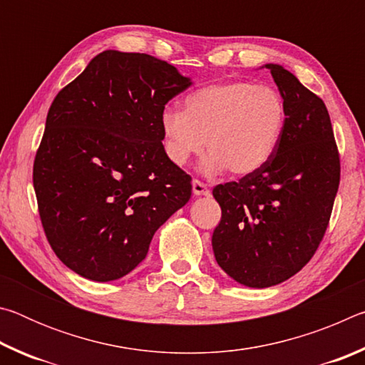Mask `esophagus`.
I'll return each mask as SVG.
<instances>
[{
	"label": "esophagus",
	"mask_w": 365,
	"mask_h": 365,
	"mask_svg": "<svg viewBox=\"0 0 365 365\" xmlns=\"http://www.w3.org/2000/svg\"><path fill=\"white\" fill-rule=\"evenodd\" d=\"M191 185H193V193L196 196H206V195H209V188H207L206 183H202L200 180H193V182H191Z\"/></svg>",
	"instance_id": "obj_1"
}]
</instances>
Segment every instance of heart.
I'll return each mask as SVG.
<instances>
[{"label":"heart","instance_id":"heart-1","mask_svg":"<svg viewBox=\"0 0 365 365\" xmlns=\"http://www.w3.org/2000/svg\"><path fill=\"white\" fill-rule=\"evenodd\" d=\"M287 110L279 91L248 80L209 85L190 93L183 110L160 115L164 153L182 168L206 148L201 168L207 174L228 169L246 177L274 156L285 127Z\"/></svg>","mask_w":365,"mask_h":365}]
</instances>
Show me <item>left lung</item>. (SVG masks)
Instances as JSON below:
<instances>
[{
	"mask_svg": "<svg viewBox=\"0 0 365 365\" xmlns=\"http://www.w3.org/2000/svg\"><path fill=\"white\" fill-rule=\"evenodd\" d=\"M264 67L285 103L280 143L262 169L212 190L222 209L212 233L215 261L251 288L279 285L311 261L339 185V156L324 101L285 67Z\"/></svg>",
	"mask_w": 365,
	"mask_h": 365,
	"instance_id": "8db88e82",
	"label": "left lung"
}]
</instances>
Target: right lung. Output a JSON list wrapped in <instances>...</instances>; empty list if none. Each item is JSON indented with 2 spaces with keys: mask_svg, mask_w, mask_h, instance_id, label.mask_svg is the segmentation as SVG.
Returning <instances> with one entry per match:
<instances>
[{
  "mask_svg": "<svg viewBox=\"0 0 365 365\" xmlns=\"http://www.w3.org/2000/svg\"><path fill=\"white\" fill-rule=\"evenodd\" d=\"M190 85L165 61L108 49L54 98L34 188L49 245L83 279L132 272L188 202L191 177L165 156L160 115Z\"/></svg>",
  "mask_w": 365,
  "mask_h": 365,
  "instance_id": "add662e5",
  "label": "right lung"
}]
</instances>
